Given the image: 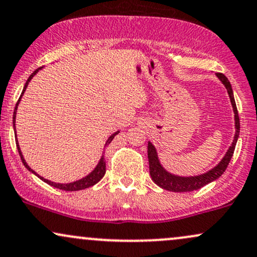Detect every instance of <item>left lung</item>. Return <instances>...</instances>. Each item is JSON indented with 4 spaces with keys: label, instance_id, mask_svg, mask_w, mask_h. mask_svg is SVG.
<instances>
[{
    "label": "left lung",
    "instance_id": "obj_1",
    "mask_svg": "<svg viewBox=\"0 0 257 257\" xmlns=\"http://www.w3.org/2000/svg\"><path fill=\"white\" fill-rule=\"evenodd\" d=\"M216 77L221 80V83L224 84L226 90H227L228 96H230L232 108H233L234 113V127H236V134H234L233 142H232L231 147L228 148V150L226 152L225 156L222 158L221 161L219 162L215 167L212 168L210 171L206 172V173L200 174V176L195 177H180L176 176V174H172L170 172H167L162 167V165L160 164V160L158 156V152H156L155 147L153 146V143H148V160H149V171H150V177L154 180V183L156 185H159L160 188L168 190V191L173 192H189L194 191V190L201 189L202 186L207 185V184L214 182L218 178L221 177V174L224 173L227 168L228 164H230L232 156H233L234 148H236V143L238 137H239V116H238V110L236 102H234L233 97V91H232V86L228 81L227 78L225 77L222 73H216Z\"/></svg>",
    "mask_w": 257,
    "mask_h": 257
}]
</instances>
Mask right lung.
I'll return each mask as SVG.
<instances>
[{
    "label": "right lung",
    "instance_id": "add662e5",
    "mask_svg": "<svg viewBox=\"0 0 257 257\" xmlns=\"http://www.w3.org/2000/svg\"><path fill=\"white\" fill-rule=\"evenodd\" d=\"M42 68H43V67H39V68H37V69H36L35 72H33V73H32L31 75H30V77H29V79L26 80V83H25V86H24V89H23V92H21L20 97H19V99H18V102H17V105H15V109H14V114H13V127H14V131H15V116H17V109H18V104H19L20 99H21V97H23L24 92H25V90H26L27 85H29L30 80H31L32 78H33V75H35L36 73H37V72L39 71V69H42ZM117 134H119V131L115 132V134H113V135H111L110 137L108 138V140H107V142H105V146H108V144H109L110 142L113 141V138L115 137V136H116ZM15 142H17V148H18V152H19V155H20V158H21V161H23L24 166H25V167H26L27 170H29L30 172H32V173L35 174V176H37V177L39 178V179H42V180H43L44 183L49 184V185L54 186V188H56V189H60V190H65V191H78V190H84V189H86V188H90V186L95 185L96 183H98L99 180H101L102 178H103L104 173H105V161H104V156L102 155V156H101V160H99V161H98V164H97V166H96V167H95V170H93V171L91 172V173H89V174H87L86 177H84V178H81V179L77 180V182H73V183H67V184H60V183H54V182H50V180L45 179V178L41 177V176H39V174L36 173V172L33 171V170H31V167H30V166L26 164L25 159H24L23 154H21V150H20L19 143H18V140H17V132H15ZM105 146H104V147H105Z\"/></svg>",
    "mask_w": 257,
    "mask_h": 257
}]
</instances>
